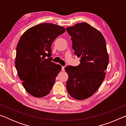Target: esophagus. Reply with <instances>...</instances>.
I'll list each match as a JSON object with an SVG mask.
<instances>
[{
  "label": "esophagus",
  "mask_w": 126,
  "mask_h": 126,
  "mask_svg": "<svg viewBox=\"0 0 126 126\" xmlns=\"http://www.w3.org/2000/svg\"><path fill=\"white\" fill-rule=\"evenodd\" d=\"M64 68H65V66H62V71H64Z\"/></svg>",
  "instance_id": "34e87169"
}]
</instances>
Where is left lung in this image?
I'll list each match as a JSON object with an SVG mask.
<instances>
[{"mask_svg":"<svg viewBox=\"0 0 126 126\" xmlns=\"http://www.w3.org/2000/svg\"><path fill=\"white\" fill-rule=\"evenodd\" d=\"M66 29L71 37L74 54L80 57L78 65L64 68L68 74L66 87L71 96L83 100L97 91L105 78L104 72L109 62L106 40L99 31L86 23Z\"/></svg>","mask_w":126,"mask_h":126,"instance_id":"obj_1","label":"left lung"}]
</instances>
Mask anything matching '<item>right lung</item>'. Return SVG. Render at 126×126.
Instances as JSON below:
<instances>
[{
  "label": "right lung",
  "instance_id": "add662e5",
  "mask_svg": "<svg viewBox=\"0 0 126 126\" xmlns=\"http://www.w3.org/2000/svg\"><path fill=\"white\" fill-rule=\"evenodd\" d=\"M65 29L52 23H42L25 31L16 49V67L28 92L35 97L49 93L62 67L52 62L51 46Z\"/></svg>",
  "mask_w": 126,
  "mask_h": 126
}]
</instances>
